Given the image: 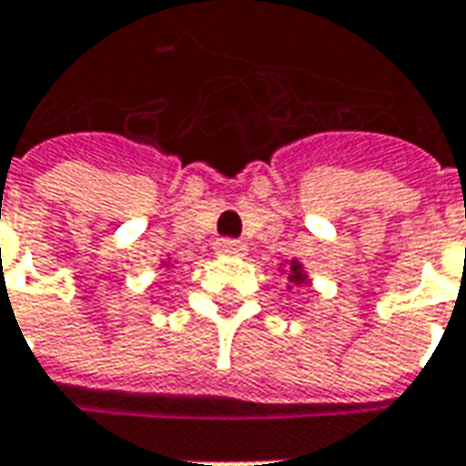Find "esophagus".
Masks as SVG:
<instances>
[{
    "instance_id": "34e87169",
    "label": "esophagus",
    "mask_w": 466,
    "mask_h": 466,
    "mask_svg": "<svg viewBox=\"0 0 466 466\" xmlns=\"http://www.w3.org/2000/svg\"><path fill=\"white\" fill-rule=\"evenodd\" d=\"M216 253H220V256H243L246 246L240 240H236V238H220L218 243H216Z\"/></svg>"
}]
</instances>
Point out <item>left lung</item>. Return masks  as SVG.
Segmentation results:
<instances>
[{
    "mask_svg": "<svg viewBox=\"0 0 466 466\" xmlns=\"http://www.w3.org/2000/svg\"><path fill=\"white\" fill-rule=\"evenodd\" d=\"M288 280L290 283H308V275L303 273V266L298 260H290V268H288Z\"/></svg>",
    "mask_w": 466,
    "mask_h": 466,
    "instance_id": "1",
    "label": "left lung"
}]
</instances>
